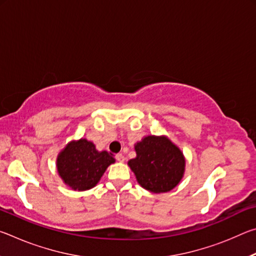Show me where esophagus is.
Returning a JSON list of instances; mask_svg holds the SVG:
<instances>
[{
	"label": "esophagus",
	"mask_w": 256,
	"mask_h": 256,
	"mask_svg": "<svg viewBox=\"0 0 256 256\" xmlns=\"http://www.w3.org/2000/svg\"><path fill=\"white\" fill-rule=\"evenodd\" d=\"M116 160L120 162H124V156L122 154H116Z\"/></svg>",
	"instance_id": "34e87169"
}]
</instances>
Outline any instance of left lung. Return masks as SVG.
<instances>
[{
    "mask_svg": "<svg viewBox=\"0 0 256 256\" xmlns=\"http://www.w3.org/2000/svg\"><path fill=\"white\" fill-rule=\"evenodd\" d=\"M136 158L128 162L142 188L154 193L168 192L180 183L185 159L182 151L164 136H146L136 146Z\"/></svg>",
    "mask_w": 256,
    "mask_h": 256,
    "instance_id": "8db88e82",
    "label": "left lung"
}]
</instances>
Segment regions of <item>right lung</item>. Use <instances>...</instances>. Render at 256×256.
Instances as JSON below:
<instances>
[{
  "label": "right lung",
  "mask_w": 256,
  "mask_h": 256,
  "mask_svg": "<svg viewBox=\"0 0 256 256\" xmlns=\"http://www.w3.org/2000/svg\"><path fill=\"white\" fill-rule=\"evenodd\" d=\"M114 162L107 151L98 152L92 142L81 138L68 144L60 154L58 170L70 188L86 190L98 183L106 168Z\"/></svg>",
  "instance_id": "right-lung-1"
}]
</instances>
